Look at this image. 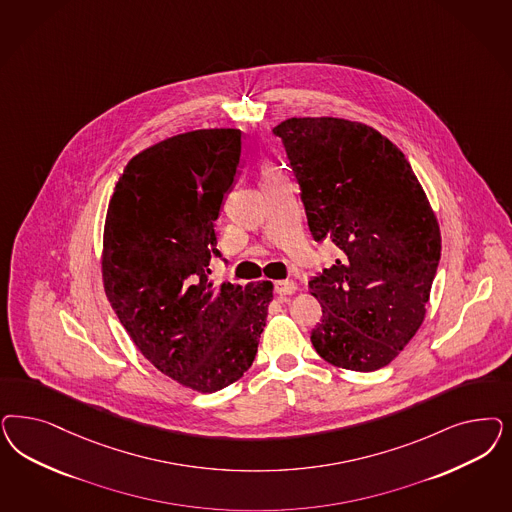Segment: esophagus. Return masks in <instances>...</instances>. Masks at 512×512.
<instances>
[{
  "label": "esophagus",
  "instance_id": "obj_1",
  "mask_svg": "<svg viewBox=\"0 0 512 512\" xmlns=\"http://www.w3.org/2000/svg\"><path fill=\"white\" fill-rule=\"evenodd\" d=\"M297 290V284L294 281H277L275 282V292L279 296H292Z\"/></svg>",
  "mask_w": 512,
  "mask_h": 512
}]
</instances>
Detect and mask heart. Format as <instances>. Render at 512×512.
Segmentation results:
<instances>
[{
    "instance_id": "obj_1",
    "label": "heart",
    "mask_w": 512,
    "mask_h": 512,
    "mask_svg": "<svg viewBox=\"0 0 512 512\" xmlns=\"http://www.w3.org/2000/svg\"><path fill=\"white\" fill-rule=\"evenodd\" d=\"M265 173H273V169H271V167H267V169H265Z\"/></svg>"
}]
</instances>
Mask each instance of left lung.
I'll return each mask as SVG.
<instances>
[{"label": "left lung", "mask_w": 512, "mask_h": 512, "mask_svg": "<svg viewBox=\"0 0 512 512\" xmlns=\"http://www.w3.org/2000/svg\"><path fill=\"white\" fill-rule=\"evenodd\" d=\"M301 186L314 241L341 256L309 281L322 305L311 335L326 362L377 371L426 318L441 231L413 167L371 126L333 116L288 118L275 130Z\"/></svg>", "instance_id": "left-lung-1"}]
</instances>
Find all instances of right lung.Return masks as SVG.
<instances>
[{
	"instance_id": "right-lung-1",
	"label": "right lung",
	"mask_w": 512,
	"mask_h": 512,
	"mask_svg": "<svg viewBox=\"0 0 512 512\" xmlns=\"http://www.w3.org/2000/svg\"><path fill=\"white\" fill-rule=\"evenodd\" d=\"M241 158V130L167 137L135 154L103 228L101 277L118 320L158 371L213 394L254 362L269 281L211 279L215 220Z\"/></svg>"
}]
</instances>
